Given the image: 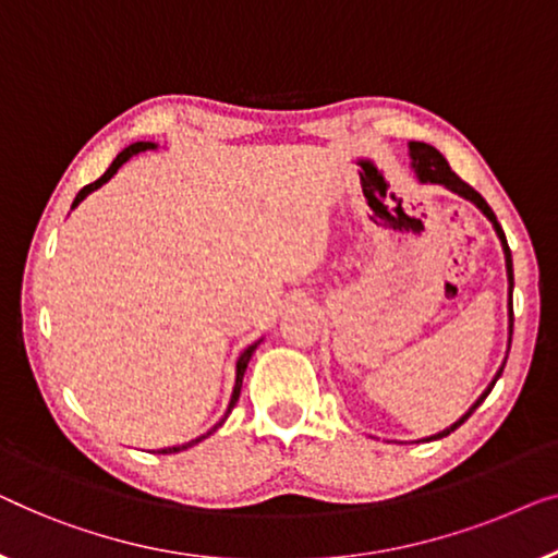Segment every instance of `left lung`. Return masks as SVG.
Returning a JSON list of instances; mask_svg holds the SVG:
<instances>
[{"mask_svg": "<svg viewBox=\"0 0 558 558\" xmlns=\"http://www.w3.org/2000/svg\"><path fill=\"white\" fill-rule=\"evenodd\" d=\"M410 159H412V171H414V177H417L420 184H439V186H445V190H450L452 194H458V197L473 202L475 207L481 209L485 217H488V222L493 225V230H496L498 240H500V247H504V255H506V276H508V351H511V336H513V257H511V250H508V240H506L504 227L498 225V219H496V215H493V209L488 207V202H485L481 194L473 190V186L465 184L458 174H454V171L450 169V163H447L445 156L439 154L435 146L422 144V141H410ZM506 359H504V364H500V368L496 372V376H493V381L488 384V387H485L483 395L475 399L473 407H470V410L462 414L458 422H452V425L445 427L442 433L422 437L420 442H429V439H439V437H447L450 433H454V429H458L462 422H465L470 414H473L477 407L485 402V397L490 395V389L496 387V381L500 379V374H504V368H506Z\"/></svg>", "mask_w": 558, "mask_h": 558, "instance_id": "8db88e82", "label": "left lung"}]
</instances>
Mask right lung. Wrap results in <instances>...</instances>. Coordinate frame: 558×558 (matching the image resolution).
I'll return each instance as SVG.
<instances>
[{
	"label": "right lung",
	"instance_id": "obj_1",
	"mask_svg": "<svg viewBox=\"0 0 558 558\" xmlns=\"http://www.w3.org/2000/svg\"><path fill=\"white\" fill-rule=\"evenodd\" d=\"M146 148H159L156 144H151V141H136V144H131V146H125L123 151L116 156L113 159V163L111 167L106 169V174L100 177V179H96V182L93 184H88V186H83L81 192H77V197H75V202H73V209L77 207V204H81L85 197H88V194H93L96 190H100V186H104L106 182H111V177L116 174V171H119L125 161L131 159V156H136V154H141V151H146ZM263 341V339H260ZM260 341H255V343H250V347L242 351V354L238 356V364H234V387H232V397H230V404H227V410H225V417L217 422L215 427L211 429H207V433L204 435H199V437H194V439H190V442H182V445H171V447H161V450H154V452H159V454H171V452H182V450H190V447H194V445H199L202 439H207L211 433H217L219 427L225 425V420L230 417V412L234 410V404H238V399H240V389H242V376H245V368H247V364H250V359H253V354H255V349L260 347Z\"/></svg>",
	"mask_w": 558,
	"mask_h": 558
}]
</instances>
